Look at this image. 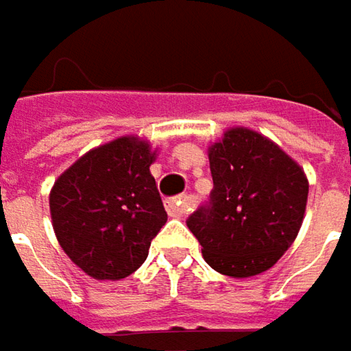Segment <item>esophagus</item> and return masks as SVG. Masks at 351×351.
Instances as JSON below:
<instances>
[{"label": "esophagus", "mask_w": 351, "mask_h": 351, "mask_svg": "<svg viewBox=\"0 0 351 351\" xmlns=\"http://www.w3.org/2000/svg\"><path fill=\"white\" fill-rule=\"evenodd\" d=\"M167 213L171 217H184L189 210V199L188 195H182V197H176V199H169L167 206H165Z\"/></svg>", "instance_id": "obj_1"}]
</instances>
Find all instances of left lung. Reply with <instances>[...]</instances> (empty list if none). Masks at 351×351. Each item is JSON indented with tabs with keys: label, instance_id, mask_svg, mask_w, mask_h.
I'll return each mask as SVG.
<instances>
[{
	"label": "left lung",
	"instance_id": "obj_1",
	"mask_svg": "<svg viewBox=\"0 0 351 351\" xmlns=\"http://www.w3.org/2000/svg\"><path fill=\"white\" fill-rule=\"evenodd\" d=\"M210 202L188 217L204 260L230 278L269 269L298 236L308 178L280 145L247 128H232L210 147Z\"/></svg>",
	"mask_w": 351,
	"mask_h": 351
}]
</instances>
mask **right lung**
Returning <instances> with one entry per match:
<instances>
[{
  "mask_svg": "<svg viewBox=\"0 0 351 351\" xmlns=\"http://www.w3.org/2000/svg\"><path fill=\"white\" fill-rule=\"evenodd\" d=\"M147 141L123 136L82 156L56 180L49 212L69 260L95 280H121L145 262L167 221Z\"/></svg>",
  "mask_w": 351,
  "mask_h": 351,
  "instance_id": "add662e5",
  "label": "right lung"
}]
</instances>
